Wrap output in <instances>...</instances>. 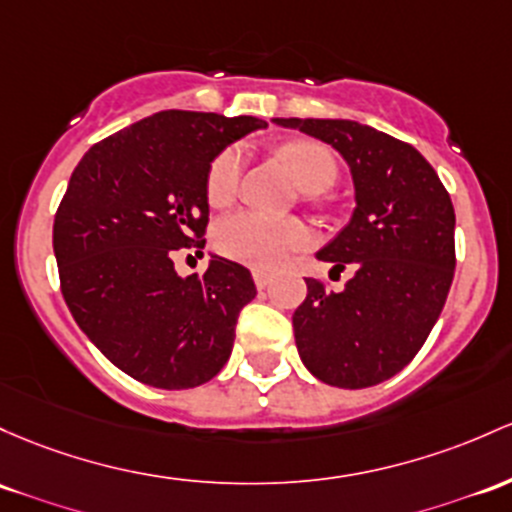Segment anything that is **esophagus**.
Segmentation results:
<instances>
[{
	"mask_svg": "<svg viewBox=\"0 0 512 512\" xmlns=\"http://www.w3.org/2000/svg\"><path fill=\"white\" fill-rule=\"evenodd\" d=\"M252 279H255V286L257 289H267L269 286V282H272V277H269L267 272H262V269H255V272H252Z\"/></svg>",
	"mask_w": 512,
	"mask_h": 512,
	"instance_id": "34e87169",
	"label": "esophagus"
}]
</instances>
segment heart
<instances>
[{"label":"heart","instance_id":"b5f03b06","mask_svg":"<svg viewBox=\"0 0 512 512\" xmlns=\"http://www.w3.org/2000/svg\"><path fill=\"white\" fill-rule=\"evenodd\" d=\"M286 165L294 172L303 192L320 194L338 179V162L325 145L313 140H294L282 148ZM243 150H221L206 172V199L211 206H228L238 194ZM311 230L296 218H274L260 211H238L223 218L216 228V245L230 260L255 269H277L291 255L311 245Z\"/></svg>","mask_w":512,"mask_h":512}]
</instances>
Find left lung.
Segmentation results:
<instances>
[{"label":"left lung","mask_w":512,"mask_h":512,"mask_svg":"<svg viewBox=\"0 0 512 512\" xmlns=\"http://www.w3.org/2000/svg\"><path fill=\"white\" fill-rule=\"evenodd\" d=\"M323 140L355 184L350 223L316 252L335 272L355 269L342 291L306 279L294 311L301 362L340 389H367L401 372L428 340L454 277V206L413 145L359 121L272 119Z\"/></svg>","instance_id":"obj_1"}]
</instances>
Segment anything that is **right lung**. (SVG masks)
Instances as JSON below:
<instances>
[{
    "label": "right lung",
    "mask_w": 512,
    "mask_h": 512,
    "mask_svg": "<svg viewBox=\"0 0 512 512\" xmlns=\"http://www.w3.org/2000/svg\"><path fill=\"white\" fill-rule=\"evenodd\" d=\"M255 116L160 111L104 138L72 172L53 223L72 318L111 364L155 389H194L228 362L252 274L211 255L179 277L174 250L204 247L206 172L265 128Z\"/></svg>",
    "instance_id": "add662e5"
}]
</instances>
